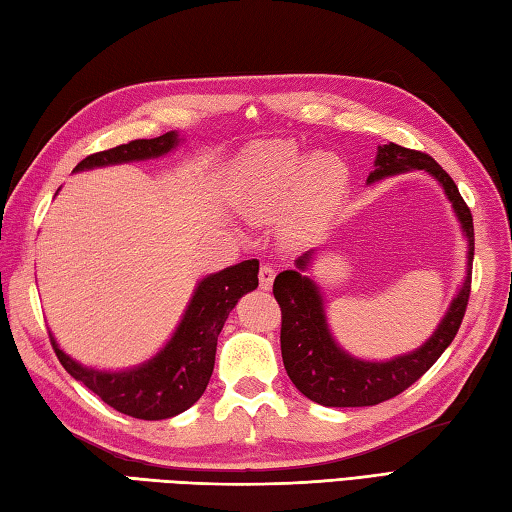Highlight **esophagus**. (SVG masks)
Here are the masks:
<instances>
[{"mask_svg": "<svg viewBox=\"0 0 512 512\" xmlns=\"http://www.w3.org/2000/svg\"><path fill=\"white\" fill-rule=\"evenodd\" d=\"M274 278H276V267L271 263H265L260 265V271H258V283H260V289L263 291H269L271 285H274Z\"/></svg>", "mask_w": 512, "mask_h": 512, "instance_id": "1", "label": "esophagus"}]
</instances>
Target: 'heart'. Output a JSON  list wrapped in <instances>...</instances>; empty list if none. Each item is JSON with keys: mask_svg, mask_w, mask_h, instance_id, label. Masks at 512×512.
Here are the masks:
<instances>
[{"mask_svg": "<svg viewBox=\"0 0 512 512\" xmlns=\"http://www.w3.org/2000/svg\"><path fill=\"white\" fill-rule=\"evenodd\" d=\"M347 170L331 154L307 159L289 141L265 143L249 154L236 205L252 218L285 214L287 232L302 236L327 216L340 198Z\"/></svg>", "mask_w": 512, "mask_h": 512, "instance_id": "heart-1", "label": "heart"}]
</instances>
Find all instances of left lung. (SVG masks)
<instances>
[{
	"label": "left lung",
	"mask_w": 512,
	"mask_h": 512,
	"mask_svg": "<svg viewBox=\"0 0 512 512\" xmlns=\"http://www.w3.org/2000/svg\"><path fill=\"white\" fill-rule=\"evenodd\" d=\"M411 170L429 172L444 187L448 201L453 203V210L460 218L468 238L464 285L457 291L440 327L420 349L387 362H367L349 356L338 347L327 325L325 302H322L318 285L311 278L302 276L314 252L302 254L296 260V269L280 271L274 280V298L283 314L280 351H283L285 369L296 389L322 406H373L395 398L433 367L462 325L468 296H471L475 232L473 214L464 203L455 181L429 154L389 143L378 148L375 170L369 174L367 183Z\"/></svg>",
	"instance_id": "left-lung-1"
}]
</instances>
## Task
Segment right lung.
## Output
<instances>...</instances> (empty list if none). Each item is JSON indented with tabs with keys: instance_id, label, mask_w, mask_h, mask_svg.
<instances>
[{
	"instance_id": "add662e5",
	"label": "right lung",
	"mask_w": 512,
	"mask_h": 512,
	"mask_svg": "<svg viewBox=\"0 0 512 512\" xmlns=\"http://www.w3.org/2000/svg\"><path fill=\"white\" fill-rule=\"evenodd\" d=\"M179 141L181 139L176 132H165L156 139L123 143L117 148L86 156L75 172L103 168V165L156 159V156L174 150ZM256 287V258L243 260V263L203 278L170 342L152 360L128 371L88 369L66 356L57 347L52 333L50 342L59 362L64 364V369L72 378L86 384L112 409L137 417V420H165V417L187 411L201 398L214 371L218 333H221L229 311L236 307L238 298Z\"/></svg>"
}]
</instances>
